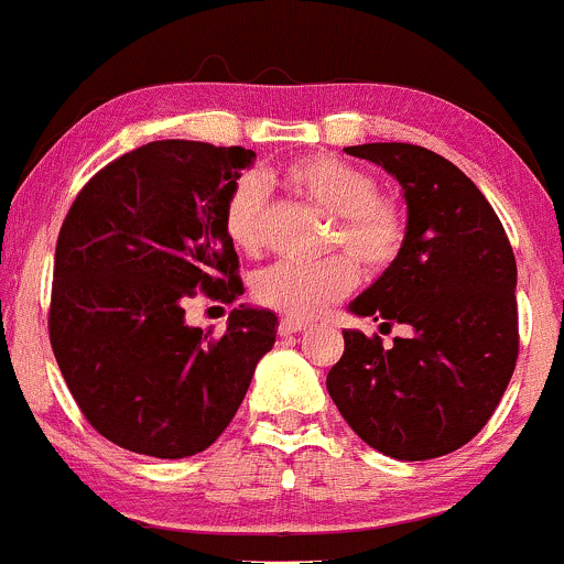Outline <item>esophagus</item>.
<instances>
[{
    "label": "esophagus",
    "instance_id": "esophagus-1",
    "mask_svg": "<svg viewBox=\"0 0 564 564\" xmlns=\"http://www.w3.org/2000/svg\"><path fill=\"white\" fill-rule=\"evenodd\" d=\"M311 327V324L307 322H302V318H281V322H278V332H281V335H297V332H302V329H307Z\"/></svg>",
    "mask_w": 564,
    "mask_h": 564
}]
</instances>
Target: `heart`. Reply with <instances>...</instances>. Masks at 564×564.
Here are the masks:
<instances>
[{"mask_svg": "<svg viewBox=\"0 0 564 564\" xmlns=\"http://www.w3.org/2000/svg\"><path fill=\"white\" fill-rule=\"evenodd\" d=\"M283 181L307 205L335 216L329 248L322 262H278L253 281V297L289 318H311L329 302L343 300L361 270L381 275L400 259L408 240V213L389 194L378 192L370 170L337 156H302L286 164ZM221 221L229 240L246 253H262L270 242V203L257 173L237 175L224 197Z\"/></svg>", "mask_w": 564, "mask_h": 564, "instance_id": "obj_1", "label": "heart"}]
</instances>
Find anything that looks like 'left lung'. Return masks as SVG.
I'll return each mask as SVG.
<instances>
[{
	"label": "left lung",
	"instance_id": "8db88e82",
	"mask_svg": "<svg viewBox=\"0 0 564 564\" xmlns=\"http://www.w3.org/2000/svg\"><path fill=\"white\" fill-rule=\"evenodd\" d=\"M400 181L408 240L400 259L351 302L357 316L408 324L383 348L343 332L327 389L348 426L381 454H452L484 430L519 357L517 259L500 218L456 164L411 142L346 148Z\"/></svg>",
	"mask_w": 564,
	"mask_h": 564
}]
</instances>
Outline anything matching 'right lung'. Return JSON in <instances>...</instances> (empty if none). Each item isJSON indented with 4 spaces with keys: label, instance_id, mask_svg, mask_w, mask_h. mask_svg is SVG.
Wrapping results in <instances>:
<instances>
[{
    "label": "right lung",
    "instance_id": "add662e5",
    "mask_svg": "<svg viewBox=\"0 0 564 564\" xmlns=\"http://www.w3.org/2000/svg\"><path fill=\"white\" fill-rule=\"evenodd\" d=\"M253 151L194 140L148 142L99 170L62 224L47 335L80 413L127 452H205L275 346V313L237 307L227 329L188 327L199 292L246 289L224 197Z\"/></svg>",
    "mask_w": 564,
    "mask_h": 564
}]
</instances>
